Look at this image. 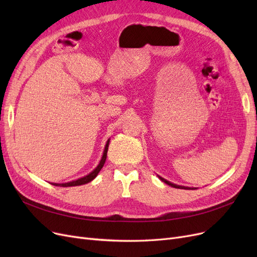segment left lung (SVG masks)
Returning <instances> with one entry per match:
<instances>
[{"label":"left lung","mask_w":257,"mask_h":257,"mask_svg":"<svg viewBox=\"0 0 257 257\" xmlns=\"http://www.w3.org/2000/svg\"><path fill=\"white\" fill-rule=\"evenodd\" d=\"M159 178L161 179V180H162L163 182H165L166 184H168V185H170V186H173V188H176V189H183V190H195V189H193V188H188V186L177 185V184H175V183H172V182H169V181H167V180H166V179H164V178H162V177H160V176H159Z\"/></svg>","instance_id":"obj_1"}]
</instances>
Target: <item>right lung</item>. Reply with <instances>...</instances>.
Returning <instances> with one entry per match:
<instances>
[{
    "mask_svg": "<svg viewBox=\"0 0 257 257\" xmlns=\"http://www.w3.org/2000/svg\"><path fill=\"white\" fill-rule=\"evenodd\" d=\"M108 146H109V139H108V142L106 143V146H105V149H104V153H103V157H102V160H100L99 164L96 166V168L94 170H92V172L84 176L82 178H79L77 179V180H73L71 182H66V183H51L52 185H56V186H63V188H67V186H77V185H82V184H85V183H89L91 182L93 179H94L98 173L99 170L103 168L104 164H105V161H106V158H107V151H108Z\"/></svg>",
    "mask_w": 257,
    "mask_h": 257,
    "instance_id": "add662e5",
    "label": "right lung"
}]
</instances>
